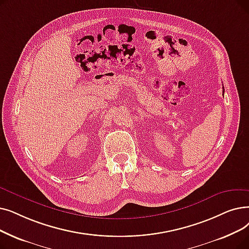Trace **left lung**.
I'll return each instance as SVG.
<instances>
[{
	"instance_id": "obj_1",
	"label": "left lung",
	"mask_w": 249,
	"mask_h": 249,
	"mask_svg": "<svg viewBox=\"0 0 249 249\" xmlns=\"http://www.w3.org/2000/svg\"><path fill=\"white\" fill-rule=\"evenodd\" d=\"M223 89H224V88H223ZM223 93H224V90H223Z\"/></svg>"
}]
</instances>
